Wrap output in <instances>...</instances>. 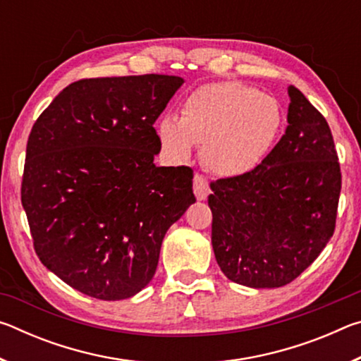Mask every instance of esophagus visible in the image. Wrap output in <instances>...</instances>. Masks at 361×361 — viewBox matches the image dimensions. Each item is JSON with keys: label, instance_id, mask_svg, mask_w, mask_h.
Instances as JSON below:
<instances>
[{"label": "esophagus", "instance_id": "esophagus-1", "mask_svg": "<svg viewBox=\"0 0 361 361\" xmlns=\"http://www.w3.org/2000/svg\"><path fill=\"white\" fill-rule=\"evenodd\" d=\"M194 194L197 200H205L207 195L210 194V186H209V181L204 175L200 173H195L194 175Z\"/></svg>", "mask_w": 361, "mask_h": 361}]
</instances>
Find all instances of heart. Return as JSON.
I'll use <instances>...</instances> for the list:
<instances>
[{"mask_svg":"<svg viewBox=\"0 0 361 361\" xmlns=\"http://www.w3.org/2000/svg\"><path fill=\"white\" fill-rule=\"evenodd\" d=\"M282 127L277 100L237 81L200 85L186 97L181 118L164 114L156 130L161 148L175 162L188 161L202 145L205 166L219 176L252 172Z\"/></svg>","mask_w":361,"mask_h":361,"instance_id":"b5f03b06","label":"heart"}]
</instances>
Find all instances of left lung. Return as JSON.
Returning a JSON list of instances; mask_svg holds the SVG:
<instances>
[{
    "mask_svg": "<svg viewBox=\"0 0 361 361\" xmlns=\"http://www.w3.org/2000/svg\"><path fill=\"white\" fill-rule=\"evenodd\" d=\"M288 127L252 172L210 183L212 245L232 282L279 288L319 258L338 216L341 167L326 119L295 85Z\"/></svg>",
    "mask_w": 361,
    "mask_h": 361,
    "instance_id": "8db88e82",
    "label": "left lung"
}]
</instances>
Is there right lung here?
I'll use <instances>...</instances> for the list:
<instances>
[{
  "label": "right lung",
  "instance_id": "right-lung-1",
  "mask_svg": "<svg viewBox=\"0 0 361 361\" xmlns=\"http://www.w3.org/2000/svg\"><path fill=\"white\" fill-rule=\"evenodd\" d=\"M185 82L142 75L81 79L36 119L22 205L42 264L103 301L142 291L164 235L195 202L192 169L156 167L154 126Z\"/></svg>",
  "mask_w": 361,
  "mask_h": 361
}]
</instances>
